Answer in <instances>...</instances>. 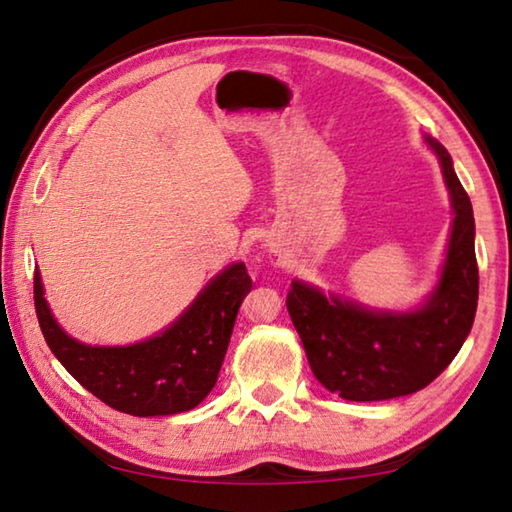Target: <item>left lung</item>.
<instances>
[{"instance_id": "1", "label": "left lung", "mask_w": 512, "mask_h": 512, "mask_svg": "<svg viewBox=\"0 0 512 512\" xmlns=\"http://www.w3.org/2000/svg\"><path fill=\"white\" fill-rule=\"evenodd\" d=\"M424 144L440 162L454 214L443 268L424 302L406 311L372 309L291 282L287 309L311 372L343 400L379 402L422 391L452 363L474 323L479 268L472 203L445 146L429 135Z\"/></svg>"}]
</instances>
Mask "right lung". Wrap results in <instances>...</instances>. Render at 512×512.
I'll return each instance as SVG.
<instances>
[{
  "mask_svg": "<svg viewBox=\"0 0 512 512\" xmlns=\"http://www.w3.org/2000/svg\"><path fill=\"white\" fill-rule=\"evenodd\" d=\"M250 287L244 262L225 266L169 327L131 345L72 339L51 314L38 268L33 298L49 350L69 375L112 409L153 418L192 411L210 395Z\"/></svg>",
  "mask_w": 512,
  "mask_h": 512,
  "instance_id": "add662e5",
  "label": "right lung"
}]
</instances>
